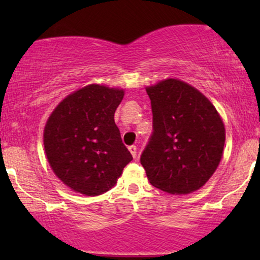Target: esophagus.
Masks as SVG:
<instances>
[{"instance_id": "obj_1", "label": "esophagus", "mask_w": 260, "mask_h": 260, "mask_svg": "<svg viewBox=\"0 0 260 260\" xmlns=\"http://www.w3.org/2000/svg\"><path fill=\"white\" fill-rule=\"evenodd\" d=\"M129 151L131 152V155H133V157L136 158V156H137V148H136V145H130Z\"/></svg>"}]
</instances>
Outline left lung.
<instances>
[{"label":"left lung","instance_id":"obj_1","mask_svg":"<svg viewBox=\"0 0 260 260\" xmlns=\"http://www.w3.org/2000/svg\"><path fill=\"white\" fill-rule=\"evenodd\" d=\"M152 133L141 165L152 186L170 194H189L218 168L225 126L201 92L177 79L147 87Z\"/></svg>","mask_w":260,"mask_h":260}]
</instances>
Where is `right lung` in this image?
<instances>
[{
    "instance_id": "1",
    "label": "right lung",
    "mask_w": 260,
    "mask_h": 260,
    "mask_svg": "<svg viewBox=\"0 0 260 260\" xmlns=\"http://www.w3.org/2000/svg\"><path fill=\"white\" fill-rule=\"evenodd\" d=\"M123 97V90L92 84L66 97L48 118L46 155L55 175L74 191L105 193L133 159L113 118Z\"/></svg>"
}]
</instances>
